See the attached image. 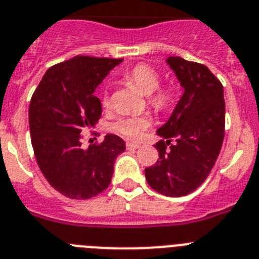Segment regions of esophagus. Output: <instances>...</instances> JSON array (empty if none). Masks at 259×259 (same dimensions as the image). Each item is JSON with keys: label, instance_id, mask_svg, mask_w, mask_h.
<instances>
[{"label": "esophagus", "instance_id": "esophagus-1", "mask_svg": "<svg viewBox=\"0 0 259 259\" xmlns=\"http://www.w3.org/2000/svg\"><path fill=\"white\" fill-rule=\"evenodd\" d=\"M139 147H141V145H139V143H134V142H127L126 143L127 150H136V148H139Z\"/></svg>", "mask_w": 259, "mask_h": 259}]
</instances>
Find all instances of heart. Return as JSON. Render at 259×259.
Segmentation results:
<instances>
[{"label": "heart", "instance_id": "obj_1", "mask_svg": "<svg viewBox=\"0 0 259 259\" xmlns=\"http://www.w3.org/2000/svg\"><path fill=\"white\" fill-rule=\"evenodd\" d=\"M126 76L143 94L150 95V103L155 109L164 111L172 104L175 91L170 86H159L160 75L152 66L147 64H138L127 71ZM103 105H109V95L107 92L103 96ZM151 117L148 114L125 116L120 117L116 122L112 123V130L125 138L137 141L143 136L146 129L151 126Z\"/></svg>", "mask_w": 259, "mask_h": 259}]
</instances>
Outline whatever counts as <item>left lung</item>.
Segmentation results:
<instances>
[{
	"label": "left lung",
	"mask_w": 259,
	"mask_h": 259,
	"mask_svg": "<svg viewBox=\"0 0 259 259\" xmlns=\"http://www.w3.org/2000/svg\"><path fill=\"white\" fill-rule=\"evenodd\" d=\"M184 94L157 134L159 159L145 169L148 185L160 194L183 197L207 179L223 145L226 103L223 84L207 66L181 57L167 60ZM173 139L177 141L170 145ZM170 146L168 150L166 147Z\"/></svg>",
	"instance_id": "8db88e82"
}]
</instances>
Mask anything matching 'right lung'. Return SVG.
<instances>
[{"label":"right lung","mask_w":259,"mask_h":259,"mask_svg":"<svg viewBox=\"0 0 259 259\" xmlns=\"http://www.w3.org/2000/svg\"><path fill=\"white\" fill-rule=\"evenodd\" d=\"M122 58L75 56L49 67L31 98V143L40 170L52 188L71 199L104 192L125 142L107 134L102 143L82 148V134L102 117L94 95L99 83Z\"/></svg>","instance_id":"obj_1"}]
</instances>
